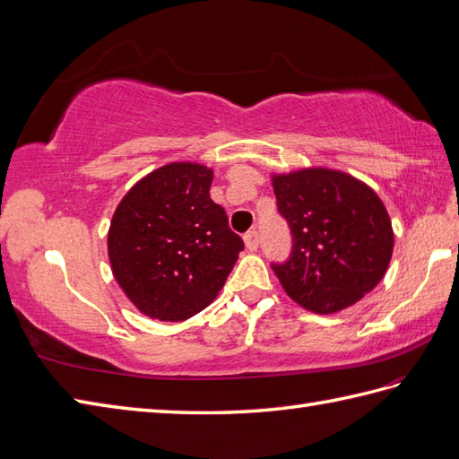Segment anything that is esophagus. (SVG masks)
I'll use <instances>...</instances> for the list:
<instances>
[{"instance_id": "esophagus-1", "label": "esophagus", "mask_w": 459, "mask_h": 459, "mask_svg": "<svg viewBox=\"0 0 459 459\" xmlns=\"http://www.w3.org/2000/svg\"><path fill=\"white\" fill-rule=\"evenodd\" d=\"M243 239H245V247H247L249 251H256V249H259V233H256L255 230L245 233Z\"/></svg>"}]
</instances>
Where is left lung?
Returning a JSON list of instances; mask_svg holds the SVG:
<instances>
[{
	"mask_svg": "<svg viewBox=\"0 0 459 459\" xmlns=\"http://www.w3.org/2000/svg\"><path fill=\"white\" fill-rule=\"evenodd\" d=\"M292 253L273 271L286 294L316 314H334L382 281L394 253L387 210L370 186L341 171L273 175Z\"/></svg>",
	"mask_w": 459,
	"mask_h": 459,
	"instance_id": "8db88e82",
	"label": "left lung"
}]
</instances>
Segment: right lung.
Wrapping results in <instances>:
<instances>
[{"label":"right lung","instance_id":"obj_1","mask_svg":"<svg viewBox=\"0 0 459 459\" xmlns=\"http://www.w3.org/2000/svg\"><path fill=\"white\" fill-rule=\"evenodd\" d=\"M214 173L167 163L134 185L115 210L108 259L118 286L143 316L183 321L226 284L243 239L210 198Z\"/></svg>","mask_w":459,"mask_h":459}]
</instances>
